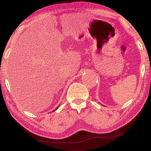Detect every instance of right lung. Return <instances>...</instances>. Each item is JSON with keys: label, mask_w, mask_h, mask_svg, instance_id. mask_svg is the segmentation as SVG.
<instances>
[{"label": "right lung", "mask_w": 151, "mask_h": 151, "mask_svg": "<svg viewBox=\"0 0 151 151\" xmlns=\"http://www.w3.org/2000/svg\"><path fill=\"white\" fill-rule=\"evenodd\" d=\"M58 106L56 107V109H55V110H56V109H58ZM55 110H54V111H55Z\"/></svg>", "instance_id": "add662e5"}]
</instances>
